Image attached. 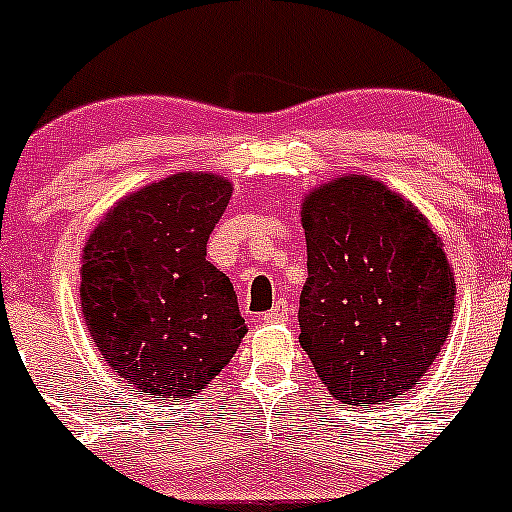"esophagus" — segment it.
<instances>
[{
	"instance_id": "1",
	"label": "esophagus",
	"mask_w": 512,
	"mask_h": 512,
	"mask_svg": "<svg viewBox=\"0 0 512 512\" xmlns=\"http://www.w3.org/2000/svg\"><path fill=\"white\" fill-rule=\"evenodd\" d=\"M290 315H293V308H290L288 300H278V303H275V308H272L270 313L262 315V321H265V323H285Z\"/></svg>"
}]
</instances>
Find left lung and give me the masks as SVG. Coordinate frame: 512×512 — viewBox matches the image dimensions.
<instances>
[{
	"label": "left lung",
	"instance_id": "obj_1",
	"mask_svg": "<svg viewBox=\"0 0 512 512\" xmlns=\"http://www.w3.org/2000/svg\"><path fill=\"white\" fill-rule=\"evenodd\" d=\"M308 280L300 346L348 407L412 389L442 351L457 283L429 219L384 181L343 174L300 204Z\"/></svg>",
	"mask_w": 512,
	"mask_h": 512
}]
</instances>
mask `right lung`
Segmentation results:
<instances>
[{
    "mask_svg": "<svg viewBox=\"0 0 512 512\" xmlns=\"http://www.w3.org/2000/svg\"><path fill=\"white\" fill-rule=\"evenodd\" d=\"M232 181L179 171L118 199L85 240L80 305L100 356L148 399H191L245 338L237 295L207 260Z\"/></svg>",
    "mask_w": 512,
    "mask_h": 512,
    "instance_id": "obj_1",
    "label": "right lung"
}]
</instances>
